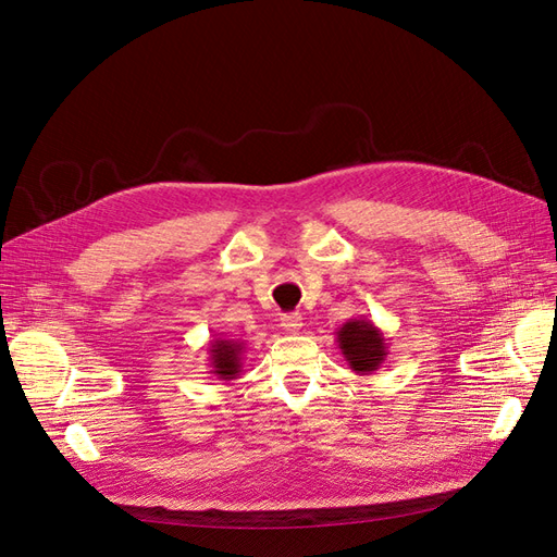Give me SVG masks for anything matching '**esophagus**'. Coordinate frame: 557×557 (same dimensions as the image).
I'll return each mask as SVG.
<instances>
[{
    "mask_svg": "<svg viewBox=\"0 0 557 557\" xmlns=\"http://www.w3.org/2000/svg\"><path fill=\"white\" fill-rule=\"evenodd\" d=\"M301 325H305V323H301L299 313H288V315L281 318V327L288 334H297L301 330Z\"/></svg>",
    "mask_w": 557,
    "mask_h": 557,
    "instance_id": "esophagus-1",
    "label": "esophagus"
}]
</instances>
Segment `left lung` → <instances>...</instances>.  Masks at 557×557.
I'll use <instances>...</instances> for the list:
<instances>
[{"label":"left lung","instance_id":"obj_1","mask_svg":"<svg viewBox=\"0 0 557 557\" xmlns=\"http://www.w3.org/2000/svg\"><path fill=\"white\" fill-rule=\"evenodd\" d=\"M336 346L356 374H374L387 358V339L367 318H350L336 330Z\"/></svg>","mask_w":557,"mask_h":557}]
</instances>
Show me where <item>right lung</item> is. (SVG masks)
Masks as SVG:
<instances>
[{"instance_id":"1","label":"right lung","mask_w":557,"mask_h":557,"mask_svg":"<svg viewBox=\"0 0 557 557\" xmlns=\"http://www.w3.org/2000/svg\"><path fill=\"white\" fill-rule=\"evenodd\" d=\"M244 342L218 336L209 344V367L218 381H234L242 372Z\"/></svg>"}]
</instances>
